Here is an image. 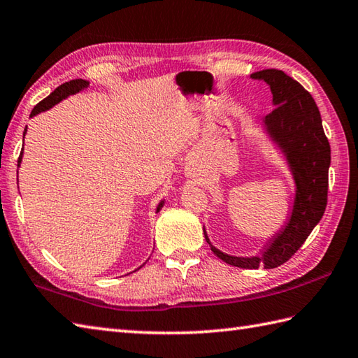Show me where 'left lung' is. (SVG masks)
<instances>
[{
	"instance_id": "1",
	"label": "left lung",
	"mask_w": 358,
	"mask_h": 358,
	"mask_svg": "<svg viewBox=\"0 0 358 358\" xmlns=\"http://www.w3.org/2000/svg\"><path fill=\"white\" fill-rule=\"evenodd\" d=\"M250 78L262 80L272 91L275 109L261 123L268 138L282 152L294 178V206L286 224L267 239L257 257H233L216 249L210 243L206 227L203 236L211 252L230 266L275 268L295 255L323 217L327 203L331 145L324 136L315 100L296 80L278 69H262Z\"/></svg>"
}]
</instances>
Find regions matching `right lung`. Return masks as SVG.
<instances>
[{
    "mask_svg": "<svg viewBox=\"0 0 358 358\" xmlns=\"http://www.w3.org/2000/svg\"><path fill=\"white\" fill-rule=\"evenodd\" d=\"M87 86H90V82H86V80H82V78L71 80V82H66V83L60 85L54 92H50L45 100H41L40 103L32 109L31 117H34V115L40 114V113H43V111H48V109H50V108H52V106L57 105V103H60L62 100H64L66 97L72 96V94H77V92H80V91L86 90ZM26 128H27V127H26ZM26 131H27V129H24V134H26ZM21 159H23V151H21V155H20V157H18V166L21 165ZM164 203H165V201H160V202H159V206H157V208H156V213H157V211H160V208L164 207ZM141 267H142V266H141ZM141 267H138V268H141Z\"/></svg>",
    "mask_w": 358,
    "mask_h": 358,
    "instance_id": "1",
    "label": "right lung"
}]
</instances>
